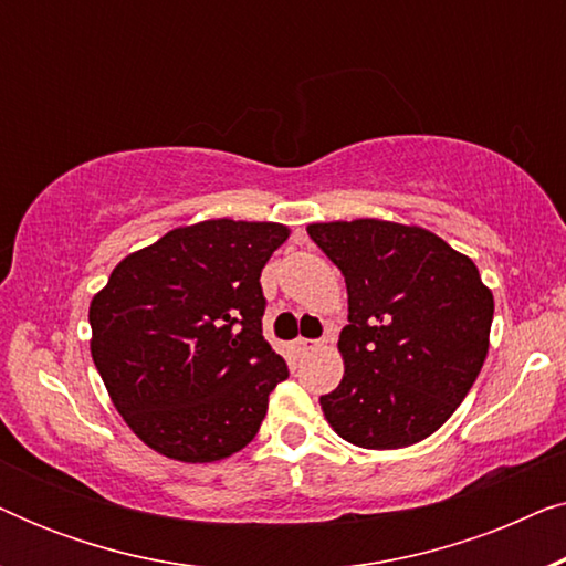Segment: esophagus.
Returning a JSON list of instances; mask_svg holds the SVG:
<instances>
[{"instance_id":"1","label":"esophagus","mask_w":566,"mask_h":566,"mask_svg":"<svg viewBox=\"0 0 566 566\" xmlns=\"http://www.w3.org/2000/svg\"><path fill=\"white\" fill-rule=\"evenodd\" d=\"M293 347H296V353L306 355V353H314L316 347H319V343H314V339H304V337H298L296 343H293Z\"/></svg>"}]
</instances>
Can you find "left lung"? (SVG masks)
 <instances>
[{
  "label": "left lung",
  "mask_w": 566,
  "mask_h": 566,
  "mask_svg": "<svg viewBox=\"0 0 566 566\" xmlns=\"http://www.w3.org/2000/svg\"><path fill=\"white\" fill-rule=\"evenodd\" d=\"M306 231L347 285L345 374L319 397L324 420L368 451L430 438L490 350L494 298L474 260L415 223L316 221Z\"/></svg>",
  "instance_id": "1"
}]
</instances>
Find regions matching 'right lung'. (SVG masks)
I'll use <instances>...</instances> for the list:
<instances>
[{"mask_svg": "<svg viewBox=\"0 0 566 566\" xmlns=\"http://www.w3.org/2000/svg\"><path fill=\"white\" fill-rule=\"evenodd\" d=\"M289 237L275 221L177 227L123 258L92 296V360L151 451L213 463L258 436L289 376L262 337L260 273Z\"/></svg>", "mask_w": 566, "mask_h": 566, "instance_id": "add662e5", "label": "right lung"}]
</instances>
